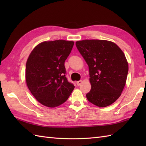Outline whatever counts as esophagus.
<instances>
[{
	"instance_id": "34e87169",
	"label": "esophagus",
	"mask_w": 146,
	"mask_h": 146,
	"mask_svg": "<svg viewBox=\"0 0 146 146\" xmlns=\"http://www.w3.org/2000/svg\"><path fill=\"white\" fill-rule=\"evenodd\" d=\"M82 80H79V81H77V82H76V85H78V86H80V85L82 84Z\"/></svg>"
}]
</instances>
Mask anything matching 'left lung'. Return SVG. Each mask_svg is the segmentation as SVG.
Returning a JSON list of instances; mask_svg holds the SVG:
<instances>
[{"mask_svg": "<svg viewBox=\"0 0 146 146\" xmlns=\"http://www.w3.org/2000/svg\"><path fill=\"white\" fill-rule=\"evenodd\" d=\"M76 46L89 68L91 90L86 95L99 107L112 104L119 98L127 77L125 56L114 42L106 40L85 39Z\"/></svg>", "mask_w": 146, "mask_h": 146, "instance_id": "left-lung-1", "label": "left lung"}]
</instances>
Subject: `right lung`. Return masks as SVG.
Here are the masks:
<instances>
[{"instance_id":"add662e5","label":"right lung","mask_w":146,"mask_h":146,"mask_svg":"<svg viewBox=\"0 0 146 146\" xmlns=\"http://www.w3.org/2000/svg\"><path fill=\"white\" fill-rule=\"evenodd\" d=\"M73 45V41L65 40L44 41L29 56L26 66L27 87L44 106L55 107L63 104L75 88L68 81L64 66Z\"/></svg>"}]
</instances>
